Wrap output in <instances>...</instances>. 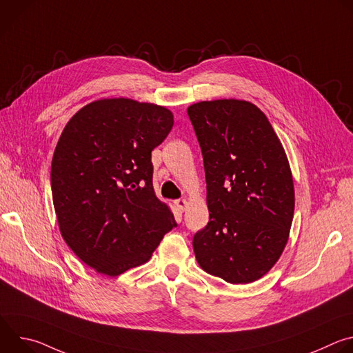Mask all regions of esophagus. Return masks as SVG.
Here are the masks:
<instances>
[{
	"instance_id": "esophagus-1",
	"label": "esophagus",
	"mask_w": 353,
	"mask_h": 353,
	"mask_svg": "<svg viewBox=\"0 0 353 353\" xmlns=\"http://www.w3.org/2000/svg\"><path fill=\"white\" fill-rule=\"evenodd\" d=\"M187 204H188L187 199H184V198H179V199L174 201V205H176V208H177L180 212H184V211H185Z\"/></svg>"
}]
</instances>
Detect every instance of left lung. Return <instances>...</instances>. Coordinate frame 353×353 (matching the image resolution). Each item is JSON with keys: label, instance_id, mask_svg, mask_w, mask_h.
<instances>
[{"label": "left lung", "instance_id": "1", "mask_svg": "<svg viewBox=\"0 0 353 353\" xmlns=\"http://www.w3.org/2000/svg\"><path fill=\"white\" fill-rule=\"evenodd\" d=\"M204 158L208 225L192 239L195 259L229 283L264 276L288 243L294 211L289 162L267 116L245 100L187 109Z\"/></svg>", "mask_w": 353, "mask_h": 353}]
</instances>
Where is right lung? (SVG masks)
Wrapping results in <instances>:
<instances>
[{"label":"right lung","mask_w":353,"mask_h":353,"mask_svg":"<svg viewBox=\"0 0 353 353\" xmlns=\"http://www.w3.org/2000/svg\"><path fill=\"white\" fill-rule=\"evenodd\" d=\"M170 110L102 99L67 123L52 162L60 232L94 271L117 276L146 263L177 226L154 191L150 152L173 127Z\"/></svg>","instance_id":"1"}]
</instances>
